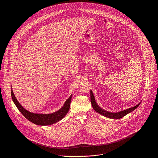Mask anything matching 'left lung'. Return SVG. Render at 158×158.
I'll return each mask as SVG.
<instances>
[{"label": "left lung", "instance_id": "left-lung-1", "mask_svg": "<svg viewBox=\"0 0 158 158\" xmlns=\"http://www.w3.org/2000/svg\"><path fill=\"white\" fill-rule=\"evenodd\" d=\"M90 102L92 104V106L93 107V108L94 109V110L95 111H97V113L105 116L106 117L110 118H113V119H120L121 118L124 117L125 115H126L128 113L132 112L133 111H134L135 109H136L139 105H140V103H139L138 105H135V106H133L130 108H128L127 110H124V111H121L118 113H110L108 111H106L105 110H104L103 109H102L101 108H100L98 104H97L95 99L94 98V94L92 92V90H90Z\"/></svg>", "mask_w": 158, "mask_h": 158}]
</instances>
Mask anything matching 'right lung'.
<instances>
[{
	"mask_svg": "<svg viewBox=\"0 0 158 158\" xmlns=\"http://www.w3.org/2000/svg\"><path fill=\"white\" fill-rule=\"evenodd\" d=\"M10 88H11L10 89L11 97L18 109L19 110L21 113L23 114V115L27 119H28V120L30 121L31 122L38 126H48V125H52L54 123H56L59 121L61 120L62 118H63L69 110L72 95L66 100L63 107L59 111L55 113L48 114H34V113H31L28 111L26 110L25 109H24L23 106L18 102V101L15 98L14 92L12 91V87H10Z\"/></svg>",
	"mask_w": 158,
	"mask_h": 158,
	"instance_id": "right-lung-1",
	"label": "right lung"
}]
</instances>
